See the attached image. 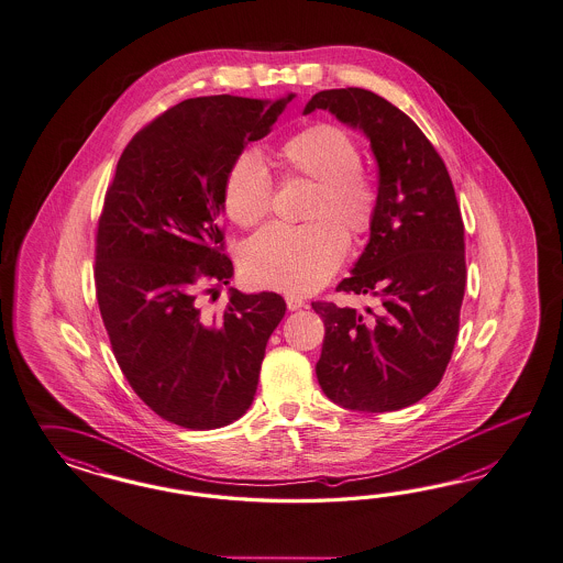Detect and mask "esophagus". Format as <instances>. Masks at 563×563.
Returning a JSON list of instances; mask_svg holds the SVG:
<instances>
[{
	"label": "esophagus",
	"instance_id": "esophagus-1",
	"mask_svg": "<svg viewBox=\"0 0 563 563\" xmlns=\"http://www.w3.org/2000/svg\"><path fill=\"white\" fill-rule=\"evenodd\" d=\"M306 306V301L303 299H299V297H287V307H289V311H297V309H301V307Z\"/></svg>",
	"mask_w": 563,
	"mask_h": 563
}]
</instances>
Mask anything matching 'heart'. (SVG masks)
<instances>
[{"label":"heart","instance_id":"1","mask_svg":"<svg viewBox=\"0 0 563 563\" xmlns=\"http://www.w3.org/2000/svg\"><path fill=\"white\" fill-rule=\"evenodd\" d=\"M287 179L316 184L303 227L271 224L243 250V274L262 289L307 295L339 271L349 239L365 238L377 221L379 194L361 169L357 140L341 125L313 123L290 136L276 154ZM273 179L262 156H235L222 181V205L239 227H254L273 210Z\"/></svg>","mask_w":563,"mask_h":563}]
</instances>
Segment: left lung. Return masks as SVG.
<instances>
[{
	"mask_svg": "<svg viewBox=\"0 0 563 563\" xmlns=\"http://www.w3.org/2000/svg\"><path fill=\"white\" fill-rule=\"evenodd\" d=\"M316 109L372 142L379 212L365 252L336 290L382 301L369 316L311 303L325 328L318 382L344 409H405L442 382L459 336L466 287L461 206L442 156L393 102L365 88H332L313 95L303 113Z\"/></svg>",
	"mask_w": 563,
	"mask_h": 563,
	"instance_id": "left-lung-1",
	"label": "left lung"
}]
</instances>
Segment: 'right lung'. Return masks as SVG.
<instances>
[{
  "label": "right lung",
  "mask_w": 563,
  "mask_h": 563,
  "mask_svg": "<svg viewBox=\"0 0 563 563\" xmlns=\"http://www.w3.org/2000/svg\"><path fill=\"white\" fill-rule=\"evenodd\" d=\"M292 97L170 107L130 140L104 194L95 250L102 324L134 393L175 426H229L256 396L285 299L231 290L210 316L200 297H217L233 276L221 227L227 169L271 134Z\"/></svg>",
  "instance_id": "add662e5"
}]
</instances>
